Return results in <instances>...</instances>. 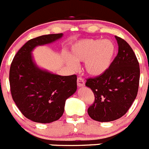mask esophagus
I'll return each instance as SVG.
<instances>
[{"instance_id": "1", "label": "esophagus", "mask_w": 149, "mask_h": 149, "mask_svg": "<svg viewBox=\"0 0 149 149\" xmlns=\"http://www.w3.org/2000/svg\"><path fill=\"white\" fill-rule=\"evenodd\" d=\"M77 85L79 87H82L85 86V80L82 77H78L77 78Z\"/></svg>"}]
</instances>
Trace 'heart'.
<instances>
[{
  "label": "heart",
  "mask_w": 149,
  "mask_h": 149,
  "mask_svg": "<svg viewBox=\"0 0 149 149\" xmlns=\"http://www.w3.org/2000/svg\"><path fill=\"white\" fill-rule=\"evenodd\" d=\"M114 52V45L110 40L87 38L79 41L72 46V58L67 57L66 61L72 70L78 67L76 61H84L86 72L91 76L97 77L104 73L110 67Z\"/></svg>",
  "instance_id": "b5f03b06"
}]
</instances>
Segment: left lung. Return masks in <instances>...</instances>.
Listing matches in <instances>:
<instances>
[{
	"label": "left lung",
	"mask_w": 149,
	"mask_h": 149,
	"mask_svg": "<svg viewBox=\"0 0 149 149\" xmlns=\"http://www.w3.org/2000/svg\"><path fill=\"white\" fill-rule=\"evenodd\" d=\"M118 53L110 67L100 76L86 79V86L95 95L88 108L89 117L99 122H109L123 117L138 93L140 69L134 51L125 40L115 36Z\"/></svg>",
	"instance_id": "left-lung-1"
}]
</instances>
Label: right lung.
I'll return each instance as SVG.
<instances>
[{"instance_id":"1","label":"right lung","mask_w":149,"mask_h":149,"mask_svg":"<svg viewBox=\"0 0 149 149\" xmlns=\"http://www.w3.org/2000/svg\"><path fill=\"white\" fill-rule=\"evenodd\" d=\"M63 36L49 34L29 40L13 57L9 81L13 100L25 117L47 123L63 115L66 100L77 91V75L61 77L40 70L31 51L37 45L51 43Z\"/></svg>"}]
</instances>
